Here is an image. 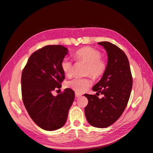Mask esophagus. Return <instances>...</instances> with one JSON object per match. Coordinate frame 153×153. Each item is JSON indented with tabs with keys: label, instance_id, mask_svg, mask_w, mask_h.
Segmentation results:
<instances>
[{
	"label": "esophagus",
	"instance_id": "obj_1",
	"mask_svg": "<svg viewBox=\"0 0 153 153\" xmlns=\"http://www.w3.org/2000/svg\"><path fill=\"white\" fill-rule=\"evenodd\" d=\"M82 96V94L78 93V92H75V96L76 97V98H78V97H80Z\"/></svg>",
	"mask_w": 153,
	"mask_h": 153
}]
</instances>
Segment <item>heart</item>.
Segmentation results:
<instances>
[{
  "label": "heart",
  "mask_w": 153,
  "mask_h": 153,
  "mask_svg": "<svg viewBox=\"0 0 153 153\" xmlns=\"http://www.w3.org/2000/svg\"><path fill=\"white\" fill-rule=\"evenodd\" d=\"M75 59L77 62L87 64L85 69V75H91L94 79H98L102 76L106 69V62L101 57V53L98 50L92 47H83L77 50L75 53ZM61 67L66 76L70 77L73 75V62L68 58L62 60ZM92 85V80L89 77L84 78H73L66 82V86L76 92L85 91Z\"/></svg>",
  "instance_id": "b5f03b06"
}]
</instances>
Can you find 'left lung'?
Wrapping results in <instances>:
<instances>
[{
  "instance_id": "1",
  "label": "left lung",
  "mask_w": 153,
  "mask_h": 153,
  "mask_svg": "<svg viewBox=\"0 0 153 153\" xmlns=\"http://www.w3.org/2000/svg\"><path fill=\"white\" fill-rule=\"evenodd\" d=\"M98 43L107 53L108 62L102 78L92 90L104 97L100 99L96 94H85L88 99L85 115L92 126L104 128L114 124L123 113L130 96L133 78L129 61L123 51L107 41Z\"/></svg>"
}]
</instances>
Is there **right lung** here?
Segmentation results:
<instances>
[{
  "instance_id": "right-lung-1",
  "label": "right lung",
  "mask_w": 153,
  "mask_h": 153,
  "mask_svg": "<svg viewBox=\"0 0 153 153\" xmlns=\"http://www.w3.org/2000/svg\"><path fill=\"white\" fill-rule=\"evenodd\" d=\"M68 53L63 46H45L30 55L23 69V102L31 119L45 130L64 126L75 99V92L69 88L56 96L52 94L65 78L61 63Z\"/></svg>"
}]
</instances>
